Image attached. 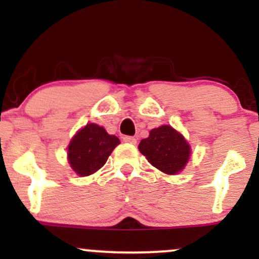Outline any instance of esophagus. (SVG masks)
Returning <instances> with one entry per match:
<instances>
[{"label":"esophagus","mask_w":259,"mask_h":259,"mask_svg":"<svg viewBox=\"0 0 259 259\" xmlns=\"http://www.w3.org/2000/svg\"><path fill=\"white\" fill-rule=\"evenodd\" d=\"M123 141L125 142V144H132V145L136 144V139L133 138V136H124Z\"/></svg>","instance_id":"obj_1"}]
</instances>
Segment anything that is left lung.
<instances>
[{
  "label": "left lung",
  "mask_w": 259,
  "mask_h": 259,
  "mask_svg": "<svg viewBox=\"0 0 259 259\" xmlns=\"http://www.w3.org/2000/svg\"><path fill=\"white\" fill-rule=\"evenodd\" d=\"M139 151L153 167L168 175L183 171L191 154V147L183 134L170 125L151 130L148 138L140 141Z\"/></svg>",
  "instance_id": "left-lung-1"
}]
</instances>
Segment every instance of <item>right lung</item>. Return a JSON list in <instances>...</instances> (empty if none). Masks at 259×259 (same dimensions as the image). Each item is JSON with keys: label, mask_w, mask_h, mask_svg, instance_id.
I'll return each mask as SVG.
<instances>
[{"label": "right lung", "mask_w": 259, "mask_h": 259, "mask_svg": "<svg viewBox=\"0 0 259 259\" xmlns=\"http://www.w3.org/2000/svg\"><path fill=\"white\" fill-rule=\"evenodd\" d=\"M120 140L109 135L103 126L95 123L86 124L78 130L68 145V163L80 177L96 173L106 164Z\"/></svg>", "instance_id": "add662e5"}]
</instances>
